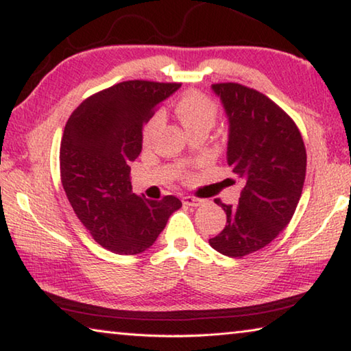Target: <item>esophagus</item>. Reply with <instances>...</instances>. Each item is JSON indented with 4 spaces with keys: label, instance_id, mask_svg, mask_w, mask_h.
<instances>
[{
    "label": "esophagus",
    "instance_id": "esophagus-1",
    "mask_svg": "<svg viewBox=\"0 0 351 351\" xmlns=\"http://www.w3.org/2000/svg\"><path fill=\"white\" fill-rule=\"evenodd\" d=\"M204 203V199L195 198V197H182V204L189 207H198Z\"/></svg>",
    "mask_w": 351,
    "mask_h": 351
}]
</instances>
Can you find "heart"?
Listing matches in <instances>:
<instances>
[{"instance_id":"1","label":"heart","mask_w":351,"mask_h":351,"mask_svg":"<svg viewBox=\"0 0 351 351\" xmlns=\"http://www.w3.org/2000/svg\"><path fill=\"white\" fill-rule=\"evenodd\" d=\"M175 112L184 125V128L189 130L198 125L212 127L213 123H215L218 108L215 102L207 96H204V94L187 93L178 100V104L175 106ZM158 125H159V116L156 114L147 122V125L144 128V134H142L144 142H148V139L152 138V134Z\"/></svg>"}]
</instances>
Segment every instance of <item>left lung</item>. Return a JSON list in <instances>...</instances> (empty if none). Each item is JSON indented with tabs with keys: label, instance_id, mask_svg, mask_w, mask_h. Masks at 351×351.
<instances>
[{
	"label": "left lung",
	"instance_id": "obj_1",
	"mask_svg": "<svg viewBox=\"0 0 351 351\" xmlns=\"http://www.w3.org/2000/svg\"><path fill=\"white\" fill-rule=\"evenodd\" d=\"M228 117V164L241 182L237 206L223 204L226 226L209 245L228 257L268 246L293 218L305 182L306 152L299 128L265 94L240 83H215Z\"/></svg>",
	"mask_w": 351,
	"mask_h": 351
}]
</instances>
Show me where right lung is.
Returning a JSON list of instances; mask_svg holds the SVG:
<instances>
[{
  "label": "right lung",
  "instance_id": "add662e5",
  "mask_svg": "<svg viewBox=\"0 0 351 351\" xmlns=\"http://www.w3.org/2000/svg\"><path fill=\"white\" fill-rule=\"evenodd\" d=\"M181 83L128 80L82 102L68 119L60 176L77 218L100 246L121 255L147 251L182 203L136 195L130 164L142 150V127Z\"/></svg>",
  "mask_w": 351,
  "mask_h": 351
}]
</instances>
